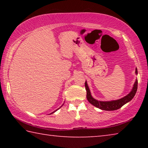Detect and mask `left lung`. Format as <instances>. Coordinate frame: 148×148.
Returning a JSON list of instances; mask_svg holds the SVG:
<instances>
[{
  "instance_id": "1",
  "label": "left lung",
  "mask_w": 148,
  "mask_h": 148,
  "mask_svg": "<svg viewBox=\"0 0 148 148\" xmlns=\"http://www.w3.org/2000/svg\"><path fill=\"white\" fill-rule=\"evenodd\" d=\"M136 74H138L137 69L136 68ZM85 87L87 91V99L90 103L93 105L95 107L98 108L99 109L107 110V111H112V110H116L121 108L124 104L127 102L131 101L133 99L135 94H136L137 88H138V80L136 79V82H134L133 87H132V91L129 93L123 98L116 100V101H99L95 99L93 97L91 96V92H90L89 88L87 85V82H85Z\"/></svg>"
}]
</instances>
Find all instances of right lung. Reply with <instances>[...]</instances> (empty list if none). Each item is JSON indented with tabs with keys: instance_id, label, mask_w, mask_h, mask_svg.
Masks as SVG:
<instances>
[{
	"instance_id": "obj_1",
	"label": "right lung",
	"mask_w": 148,
	"mask_h": 148,
	"mask_svg": "<svg viewBox=\"0 0 148 148\" xmlns=\"http://www.w3.org/2000/svg\"><path fill=\"white\" fill-rule=\"evenodd\" d=\"M55 112H56V111H55ZM53 112V113H54V112ZM51 114H52V113H51Z\"/></svg>"
}]
</instances>
